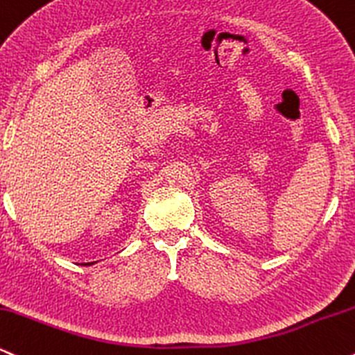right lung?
I'll list each match as a JSON object with an SVG mask.
<instances>
[{
    "label": "right lung",
    "instance_id": "add662e5",
    "mask_svg": "<svg viewBox=\"0 0 355 355\" xmlns=\"http://www.w3.org/2000/svg\"><path fill=\"white\" fill-rule=\"evenodd\" d=\"M91 264H94V262H83V266H91Z\"/></svg>",
    "mask_w": 355,
    "mask_h": 355
}]
</instances>
